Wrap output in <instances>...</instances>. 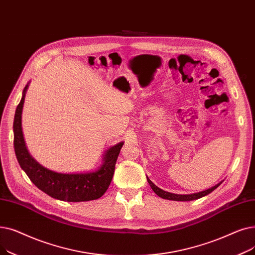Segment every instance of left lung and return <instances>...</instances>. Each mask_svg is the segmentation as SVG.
I'll list each match as a JSON object with an SVG mask.
<instances>
[{"label":"left lung","mask_w":255,"mask_h":255,"mask_svg":"<svg viewBox=\"0 0 255 255\" xmlns=\"http://www.w3.org/2000/svg\"><path fill=\"white\" fill-rule=\"evenodd\" d=\"M147 181H148L149 186L151 187L152 191L156 194L157 196H160L161 198H164V199L175 200V201H191V200H195V199L201 198L205 195H208V194L212 193L215 189H217L222 184V181H220L219 184H217L216 186H214V187H212L208 190H204V191H201V192H198V193H194V194H188V195H179V194H173V193H170V192H166V191H164L160 188H157L148 177H147Z\"/></svg>","instance_id":"1"}]
</instances>
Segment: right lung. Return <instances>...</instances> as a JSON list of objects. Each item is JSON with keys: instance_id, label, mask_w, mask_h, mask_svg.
<instances>
[{"instance_id": "right-lung-1", "label": "right lung", "mask_w": 255, "mask_h": 255, "mask_svg": "<svg viewBox=\"0 0 255 255\" xmlns=\"http://www.w3.org/2000/svg\"><path fill=\"white\" fill-rule=\"evenodd\" d=\"M29 84L23 88L21 100L16 108L13 123L14 151L18 164L39 190L55 199L80 202L102 197L110 186L117 157L124 142L110 147L105 153L104 163L96 171L87 173H58L41 166L30 155L21 130V113Z\"/></svg>"}]
</instances>
